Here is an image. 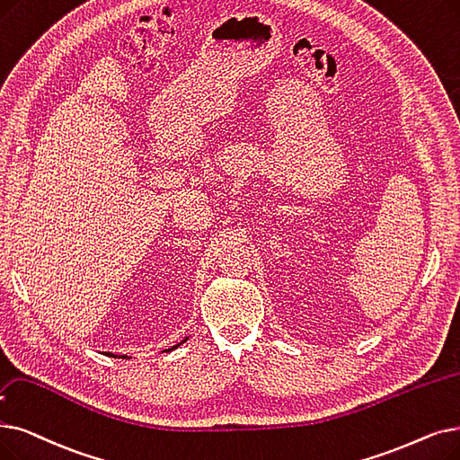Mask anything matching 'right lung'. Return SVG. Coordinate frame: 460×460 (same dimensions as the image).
Returning a JSON list of instances; mask_svg holds the SVG:
<instances>
[{"instance_id":"1","label":"right lung","mask_w":460,"mask_h":460,"mask_svg":"<svg viewBox=\"0 0 460 460\" xmlns=\"http://www.w3.org/2000/svg\"><path fill=\"white\" fill-rule=\"evenodd\" d=\"M186 341H188V338H186ZM186 341H182V342H186ZM178 346H181V344H176V346H172L171 349H174V348H178ZM124 357H126V355H124Z\"/></svg>"}]
</instances>
